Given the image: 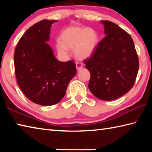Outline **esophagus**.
I'll return each instance as SVG.
<instances>
[{
	"label": "esophagus",
	"mask_w": 152,
	"mask_h": 152,
	"mask_svg": "<svg viewBox=\"0 0 152 152\" xmlns=\"http://www.w3.org/2000/svg\"><path fill=\"white\" fill-rule=\"evenodd\" d=\"M76 67L77 70H81L82 68H83V65H82V64H81V63L77 62L76 64Z\"/></svg>",
	"instance_id": "obj_1"
}]
</instances>
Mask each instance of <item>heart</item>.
Segmentation results:
<instances>
[{"mask_svg": "<svg viewBox=\"0 0 152 152\" xmlns=\"http://www.w3.org/2000/svg\"><path fill=\"white\" fill-rule=\"evenodd\" d=\"M60 41L55 44L56 50L61 56H66L68 50H74L77 60H86L94 54L98 45L96 32L91 28L76 26L66 27L60 35Z\"/></svg>", "mask_w": 152, "mask_h": 152, "instance_id": "heart-1", "label": "heart"}]
</instances>
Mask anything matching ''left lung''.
<instances>
[{
	"label": "left lung",
	"instance_id": "left-lung-1",
	"mask_svg": "<svg viewBox=\"0 0 152 152\" xmlns=\"http://www.w3.org/2000/svg\"><path fill=\"white\" fill-rule=\"evenodd\" d=\"M106 35L92 57L84 60L91 73L88 88L102 101H113L129 91L134 84L139 60L129 34L109 20H101Z\"/></svg>",
	"mask_w": 152,
	"mask_h": 152
}]
</instances>
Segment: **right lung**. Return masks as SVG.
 I'll return each instance as SVG.
<instances>
[{
  "label": "right lung",
  "mask_w": 152,
  "mask_h": 152,
  "mask_svg": "<svg viewBox=\"0 0 152 152\" xmlns=\"http://www.w3.org/2000/svg\"><path fill=\"white\" fill-rule=\"evenodd\" d=\"M56 20H42L26 31L14 55L15 71L20 90L31 101L42 106L60 102L76 73L72 61L56 58L48 45L51 25Z\"/></svg>",
  "instance_id": "add662e5"
}]
</instances>
